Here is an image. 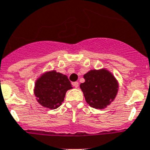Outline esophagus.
Wrapping results in <instances>:
<instances>
[{
    "label": "esophagus",
    "instance_id": "34e87169",
    "mask_svg": "<svg viewBox=\"0 0 150 150\" xmlns=\"http://www.w3.org/2000/svg\"><path fill=\"white\" fill-rule=\"evenodd\" d=\"M72 85H73V86L75 87V88H78V87H79V82H78V81H75V82L72 83Z\"/></svg>",
    "mask_w": 150,
    "mask_h": 150
}]
</instances>
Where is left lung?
<instances>
[{"mask_svg": "<svg viewBox=\"0 0 150 150\" xmlns=\"http://www.w3.org/2000/svg\"><path fill=\"white\" fill-rule=\"evenodd\" d=\"M80 85L86 102L95 109H104L114 101L119 88L114 75L107 69H91L84 75Z\"/></svg>", "mask_w": 150, "mask_h": 150, "instance_id": "8db88e82", "label": "left lung"}]
</instances>
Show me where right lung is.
Instances as JSON below:
<instances>
[{"label": "right lung", "mask_w": 150, "mask_h": 150, "mask_svg": "<svg viewBox=\"0 0 150 150\" xmlns=\"http://www.w3.org/2000/svg\"><path fill=\"white\" fill-rule=\"evenodd\" d=\"M71 88L67 75L51 70L43 72L36 79L33 93L41 106L54 110L61 105L67 91Z\"/></svg>", "instance_id": "1"}]
</instances>
